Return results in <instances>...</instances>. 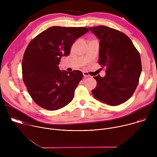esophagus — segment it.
I'll list each match as a JSON object with an SVG mask.
<instances>
[{
    "label": "esophagus",
    "instance_id": "34e87169",
    "mask_svg": "<svg viewBox=\"0 0 157 157\" xmlns=\"http://www.w3.org/2000/svg\"><path fill=\"white\" fill-rule=\"evenodd\" d=\"M83 76H84V78H87V77H89V75L87 73L83 72Z\"/></svg>",
    "mask_w": 157,
    "mask_h": 157
}]
</instances>
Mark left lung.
<instances>
[{
    "mask_svg": "<svg viewBox=\"0 0 157 157\" xmlns=\"http://www.w3.org/2000/svg\"><path fill=\"white\" fill-rule=\"evenodd\" d=\"M100 40L99 63L105 76H94L92 90L95 99L110 105L127 101L136 91L142 72L140 56L131 40L124 33L105 26L89 28Z\"/></svg>",
    "mask_w": 157,
    "mask_h": 157,
    "instance_id": "left-lung-1",
    "label": "left lung"
}]
</instances>
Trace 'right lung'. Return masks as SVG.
Instances as JSON below:
<instances>
[{"mask_svg": "<svg viewBox=\"0 0 157 157\" xmlns=\"http://www.w3.org/2000/svg\"><path fill=\"white\" fill-rule=\"evenodd\" d=\"M89 31L85 27L54 26L29 44L22 59V76L27 90L39 106L59 109L73 99L83 75L79 70L60 71L61 57L68 56L74 42Z\"/></svg>", "mask_w": 157, "mask_h": 157, "instance_id": "obj_1", "label": "right lung"}]
</instances>
